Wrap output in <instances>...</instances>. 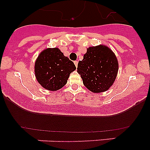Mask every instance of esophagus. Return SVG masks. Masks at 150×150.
<instances>
[{
	"instance_id": "1",
	"label": "esophagus",
	"mask_w": 150,
	"mask_h": 150,
	"mask_svg": "<svg viewBox=\"0 0 150 150\" xmlns=\"http://www.w3.org/2000/svg\"><path fill=\"white\" fill-rule=\"evenodd\" d=\"M74 64H75V66H76V67H77V65H78V61H74Z\"/></svg>"
}]
</instances>
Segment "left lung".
<instances>
[{"label": "left lung", "mask_w": 150, "mask_h": 150, "mask_svg": "<svg viewBox=\"0 0 150 150\" xmlns=\"http://www.w3.org/2000/svg\"><path fill=\"white\" fill-rule=\"evenodd\" d=\"M118 70L116 55L104 45L88 47L77 67L84 86L94 93L109 89L116 79Z\"/></svg>", "instance_id": "obj_1"}]
</instances>
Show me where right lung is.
Instances as JSON below:
<instances>
[{
    "instance_id": "1",
    "label": "right lung",
    "mask_w": 150,
    "mask_h": 150,
    "mask_svg": "<svg viewBox=\"0 0 150 150\" xmlns=\"http://www.w3.org/2000/svg\"><path fill=\"white\" fill-rule=\"evenodd\" d=\"M75 64L59 48H48L40 53L34 64L38 83L50 91H57L67 83Z\"/></svg>"
}]
</instances>
